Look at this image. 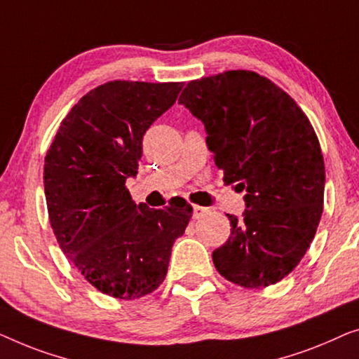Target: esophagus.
Listing matches in <instances>:
<instances>
[{
	"instance_id": "obj_1",
	"label": "esophagus",
	"mask_w": 359,
	"mask_h": 359,
	"mask_svg": "<svg viewBox=\"0 0 359 359\" xmlns=\"http://www.w3.org/2000/svg\"><path fill=\"white\" fill-rule=\"evenodd\" d=\"M208 208H205V206H198V205H194V218L195 219H198V218H201V216L203 215H206L208 213Z\"/></svg>"
}]
</instances>
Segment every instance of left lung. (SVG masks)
Returning <instances> with one entry per match:
<instances>
[{
    "label": "left lung",
    "instance_id": "1",
    "mask_svg": "<svg viewBox=\"0 0 359 359\" xmlns=\"http://www.w3.org/2000/svg\"><path fill=\"white\" fill-rule=\"evenodd\" d=\"M184 104L206 130L224 184L245 190L242 218L213 252L221 276L255 290L296 269L324 210L325 165L314 128L291 95L269 78L231 69L190 81Z\"/></svg>",
    "mask_w": 359,
    "mask_h": 359
}]
</instances>
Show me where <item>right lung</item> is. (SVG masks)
I'll return each mask as SVG.
<instances>
[{"label":"right lung","instance_id":"obj_1","mask_svg":"<svg viewBox=\"0 0 359 359\" xmlns=\"http://www.w3.org/2000/svg\"><path fill=\"white\" fill-rule=\"evenodd\" d=\"M182 83L109 81L62 120L43 164L50 224L86 281L117 299L158 290L194 208L136 205L125 185L138 174L143 136L175 102Z\"/></svg>","mask_w":359,"mask_h":359}]
</instances>
